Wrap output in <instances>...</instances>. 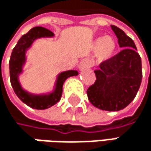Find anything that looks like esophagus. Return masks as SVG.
<instances>
[{"instance_id": "1", "label": "esophagus", "mask_w": 151, "mask_h": 151, "mask_svg": "<svg viewBox=\"0 0 151 151\" xmlns=\"http://www.w3.org/2000/svg\"><path fill=\"white\" fill-rule=\"evenodd\" d=\"M91 64H92L91 61L89 59H88V58H85V59L81 61V63L79 64V68H80L81 70H84V69H87V68H90Z\"/></svg>"}]
</instances>
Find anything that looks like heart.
Wrapping results in <instances>:
<instances>
[{"label":"heart","mask_w":151,"mask_h":151,"mask_svg":"<svg viewBox=\"0 0 151 151\" xmlns=\"http://www.w3.org/2000/svg\"><path fill=\"white\" fill-rule=\"evenodd\" d=\"M92 48L96 52L97 61L99 63H105L115 55L117 49V42L110 35L100 36L96 38L92 42Z\"/></svg>","instance_id":"1"}]
</instances>
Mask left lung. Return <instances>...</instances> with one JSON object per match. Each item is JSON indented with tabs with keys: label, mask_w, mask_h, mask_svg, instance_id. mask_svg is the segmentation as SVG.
Here are the masks:
<instances>
[{
	"label": "left lung",
	"mask_w": 151,
	"mask_h": 151,
	"mask_svg": "<svg viewBox=\"0 0 151 151\" xmlns=\"http://www.w3.org/2000/svg\"><path fill=\"white\" fill-rule=\"evenodd\" d=\"M123 50L95 70L96 83L87 95L97 109L118 111L126 108L137 96L142 77V61L133 40L116 26H110Z\"/></svg>",
	"instance_id": "8db88e82"
}]
</instances>
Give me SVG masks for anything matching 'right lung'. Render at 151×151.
Masks as SVG:
<instances>
[{
	"label": "right lung",
	"instance_id": "right-lung-1",
	"mask_svg": "<svg viewBox=\"0 0 151 151\" xmlns=\"http://www.w3.org/2000/svg\"><path fill=\"white\" fill-rule=\"evenodd\" d=\"M55 34L42 27H35L31 28L27 34L23 35L17 44L14 47L9 60V74L11 85L14 93L19 99L35 109H46L56 104L62 97L63 86L68 77L76 76L78 71L68 70L61 72L57 75L56 80L52 91L43 94H33L24 89L20 83L19 77L23 73V67L26 64V53L31 47L34 42L40 38H51Z\"/></svg>",
	"mask_w": 151,
	"mask_h": 151
}]
</instances>
